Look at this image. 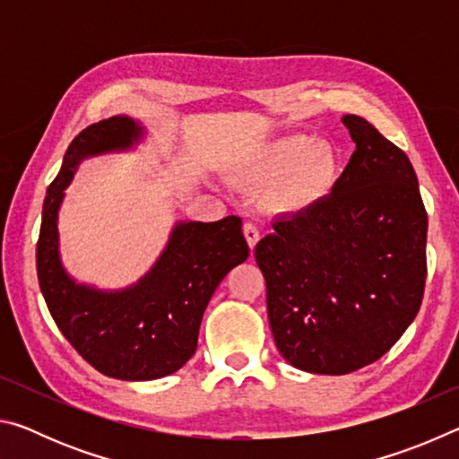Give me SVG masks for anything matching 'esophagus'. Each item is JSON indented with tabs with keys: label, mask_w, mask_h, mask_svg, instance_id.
<instances>
[{
	"label": "esophagus",
	"mask_w": 459,
	"mask_h": 459,
	"mask_svg": "<svg viewBox=\"0 0 459 459\" xmlns=\"http://www.w3.org/2000/svg\"><path fill=\"white\" fill-rule=\"evenodd\" d=\"M243 232H245V238H247L248 247H251V251H253L255 245H257V243H259V238H261V232H259V229L255 227L253 222H245V224H243Z\"/></svg>",
	"instance_id": "1"
}]
</instances>
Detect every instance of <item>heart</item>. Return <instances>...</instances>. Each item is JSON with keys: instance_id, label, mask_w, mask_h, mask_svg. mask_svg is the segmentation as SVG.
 I'll return each mask as SVG.
<instances>
[{"instance_id": "obj_1", "label": "heart", "mask_w": 459, "mask_h": 459, "mask_svg": "<svg viewBox=\"0 0 459 459\" xmlns=\"http://www.w3.org/2000/svg\"><path fill=\"white\" fill-rule=\"evenodd\" d=\"M248 182H275L269 202L279 212L298 214L312 208L332 192L340 174V161L330 147L312 137L291 135L277 139L237 166Z\"/></svg>"}]
</instances>
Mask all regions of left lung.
Returning a JSON list of instances; mask_svg holds the SVG:
<instances>
[{
  "mask_svg": "<svg viewBox=\"0 0 459 459\" xmlns=\"http://www.w3.org/2000/svg\"><path fill=\"white\" fill-rule=\"evenodd\" d=\"M356 150L332 192L273 222L255 247L277 351L314 375L378 360L421 307L427 212L405 152L359 115Z\"/></svg>",
  "mask_w": 459,
  "mask_h": 459,
  "instance_id": "1",
  "label": "left lung"
}]
</instances>
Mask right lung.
Returning a JSON list of instances; mask_svg holds the SVG:
<instances>
[{
    "mask_svg": "<svg viewBox=\"0 0 459 459\" xmlns=\"http://www.w3.org/2000/svg\"><path fill=\"white\" fill-rule=\"evenodd\" d=\"M143 127L126 115L92 123L68 145L44 198L36 247L38 281L50 314L92 368L121 380H153L182 368L196 352L212 293L248 257L238 216L178 222L150 273L121 291H99L66 273L58 253V208L76 164L89 155L129 150Z\"/></svg>",
    "mask_w": 459,
    "mask_h": 459,
    "instance_id": "right-lung-1",
    "label": "right lung"
}]
</instances>
